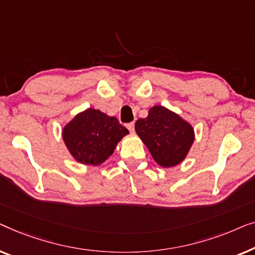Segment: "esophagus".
I'll use <instances>...</instances> for the list:
<instances>
[{
  "label": "esophagus",
  "instance_id": "obj_1",
  "mask_svg": "<svg viewBox=\"0 0 255 255\" xmlns=\"http://www.w3.org/2000/svg\"><path fill=\"white\" fill-rule=\"evenodd\" d=\"M127 128H128V130L130 131V132H134V130H135V125H134V123H130V124H127V126H126Z\"/></svg>",
  "mask_w": 255,
  "mask_h": 255
}]
</instances>
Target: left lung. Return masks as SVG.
<instances>
[{
    "label": "left lung",
    "instance_id": "obj_1",
    "mask_svg": "<svg viewBox=\"0 0 255 255\" xmlns=\"http://www.w3.org/2000/svg\"><path fill=\"white\" fill-rule=\"evenodd\" d=\"M135 130L159 166H177L185 160L195 139L188 121L162 105L150 107L148 117L135 123Z\"/></svg>",
    "mask_w": 255,
    "mask_h": 255
}]
</instances>
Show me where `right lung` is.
Here are the masks:
<instances>
[{
    "mask_svg": "<svg viewBox=\"0 0 255 255\" xmlns=\"http://www.w3.org/2000/svg\"><path fill=\"white\" fill-rule=\"evenodd\" d=\"M116 117L89 107L77 113L62 128L68 151L77 163L98 166L112 156L118 143L128 135Z\"/></svg>",
    "mask_w": 255,
    "mask_h": 255,
    "instance_id": "1",
    "label": "right lung"
}]
</instances>
